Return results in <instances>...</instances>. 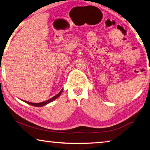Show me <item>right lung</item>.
Masks as SVG:
<instances>
[{
	"instance_id": "add662e5",
	"label": "right lung",
	"mask_w": 150,
	"mask_h": 150,
	"mask_svg": "<svg viewBox=\"0 0 150 150\" xmlns=\"http://www.w3.org/2000/svg\"><path fill=\"white\" fill-rule=\"evenodd\" d=\"M63 92V88L62 90H61L60 92L57 94V95H56L54 96H53L52 98H50V99H48L47 100H45V101H44V102H42V103H30V102H28V101H26V100H24L25 103H26L28 104H29V105H32V106H38V107H39V106H45V105H47V104L50 103L51 102H52L53 100H54L56 99L57 98L59 97V96L61 95V94Z\"/></svg>"
}]
</instances>
